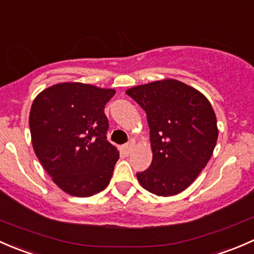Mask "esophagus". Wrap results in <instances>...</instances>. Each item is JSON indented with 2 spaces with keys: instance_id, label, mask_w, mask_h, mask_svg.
I'll use <instances>...</instances> for the list:
<instances>
[{
  "instance_id": "1",
  "label": "esophagus",
  "mask_w": 254,
  "mask_h": 254,
  "mask_svg": "<svg viewBox=\"0 0 254 254\" xmlns=\"http://www.w3.org/2000/svg\"><path fill=\"white\" fill-rule=\"evenodd\" d=\"M133 148H134V142H129L128 144H125L122 146V149H124V151L126 154H130V151L133 150Z\"/></svg>"
}]
</instances>
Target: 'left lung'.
I'll return each instance as SVG.
<instances>
[{"label": "left lung", "instance_id": "obj_1", "mask_svg": "<svg viewBox=\"0 0 254 254\" xmlns=\"http://www.w3.org/2000/svg\"><path fill=\"white\" fill-rule=\"evenodd\" d=\"M144 110L153 160L138 172L140 186L159 197L181 193L213 155L216 116L208 99L190 85L167 78L126 90Z\"/></svg>", "mask_w": 254, "mask_h": 254}]
</instances>
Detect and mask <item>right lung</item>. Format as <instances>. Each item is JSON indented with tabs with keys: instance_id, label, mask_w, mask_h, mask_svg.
<instances>
[{
	"instance_id": "add662e5",
	"label": "right lung",
	"mask_w": 254,
	"mask_h": 254,
	"mask_svg": "<svg viewBox=\"0 0 254 254\" xmlns=\"http://www.w3.org/2000/svg\"><path fill=\"white\" fill-rule=\"evenodd\" d=\"M115 89L66 82L51 85L31 104L29 127L34 151L52 181L74 197L105 190L120 154L106 139L104 114Z\"/></svg>"
}]
</instances>
